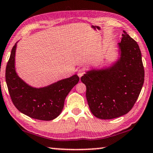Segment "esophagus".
<instances>
[{"label": "esophagus", "mask_w": 153, "mask_h": 153, "mask_svg": "<svg viewBox=\"0 0 153 153\" xmlns=\"http://www.w3.org/2000/svg\"><path fill=\"white\" fill-rule=\"evenodd\" d=\"M85 70L84 69V68H81V69L79 70L78 72H77V74H78V76L79 77H81L84 74H85Z\"/></svg>", "instance_id": "obj_1"}]
</instances>
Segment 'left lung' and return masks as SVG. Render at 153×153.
Masks as SVG:
<instances>
[{
	"mask_svg": "<svg viewBox=\"0 0 153 153\" xmlns=\"http://www.w3.org/2000/svg\"><path fill=\"white\" fill-rule=\"evenodd\" d=\"M123 32L119 43V60L112 67L91 70L81 78L86 85L90 111L101 119L127 114L138 99L144 82V68L138 44Z\"/></svg>",
	"mask_w": 153,
	"mask_h": 153,
	"instance_id": "1",
	"label": "left lung"
}]
</instances>
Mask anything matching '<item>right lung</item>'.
Here are the masks:
<instances>
[{
    "label": "right lung",
    "instance_id": "right-lung-1",
    "mask_svg": "<svg viewBox=\"0 0 153 153\" xmlns=\"http://www.w3.org/2000/svg\"><path fill=\"white\" fill-rule=\"evenodd\" d=\"M16 43L13 47L5 70V79L11 99L18 110L31 118L50 121L63 110L65 99L78 83L76 74L41 88L28 85L18 76L15 70Z\"/></svg>",
    "mask_w": 153,
    "mask_h": 153
}]
</instances>
